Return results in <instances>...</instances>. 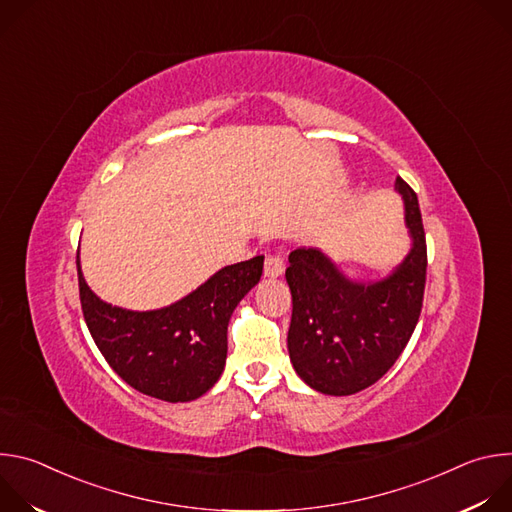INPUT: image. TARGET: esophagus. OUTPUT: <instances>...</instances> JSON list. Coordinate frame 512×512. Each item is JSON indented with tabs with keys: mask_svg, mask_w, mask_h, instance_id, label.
<instances>
[{
	"mask_svg": "<svg viewBox=\"0 0 512 512\" xmlns=\"http://www.w3.org/2000/svg\"><path fill=\"white\" fill-rule=\"evenodd\" d=\"M283 273V257L281 255H267L265 259V277L275 279Z\"/></svg>",
	"mask_w": 512,
	"mask_h": 512,
	"instance_id": "1",
	"label": "esophagus"
}]
</instances>
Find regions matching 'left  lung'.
<instances>
[{
    "label": "left lung",
    "mask_w": 512,
    "mask_h": 512,
    "mask_svg": "<svg viewBox=\"0 0 512 512\" xmlns=\"http://www.w3.org/2000/svg\"><path fill=\"white\" fill-rule=\"evenodd\" d=\"M413 239L399 267L381 281L348 279L322 251L289 253V358L304 383L324 395H352L375 385L407 346L423 306L427 247L413 188L397 178Z\"/></svg>",
    "instance_id": "left-lung-1"
}]
</instances>
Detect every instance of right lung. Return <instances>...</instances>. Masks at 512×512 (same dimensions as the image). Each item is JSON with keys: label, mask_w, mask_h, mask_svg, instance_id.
Wrapping results in <instances>:
<instances>
[{"label": "right lung", "mask_w": 512, "mask_h": 512, "mask_svg": "<svg viewBox=\"0 0 512 512\" xmlns=\"http://www.w3.org/2000/svg\"><path fill=\"white\" fill-rule=\"evenodd\" d=\"M77 269L83 316L109 367L143 395L184 403L223 375L229 320L259 283L263 255L223 267L186 298L150 312L99 300L83 277L79 253Z\"/></svg>", "instance_id": "obj_1"}]
</instances>
